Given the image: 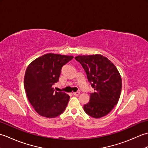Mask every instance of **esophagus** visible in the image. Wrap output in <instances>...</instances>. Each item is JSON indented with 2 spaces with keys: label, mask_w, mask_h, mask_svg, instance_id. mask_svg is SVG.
Segmentation results:
<instances>
[{
  "label": "esophagus",
  "mask_w": 148,
  "mask_h": 148,
  "mask_svg": "<svg viewBox=\"0 0 148 148\" xmlns=\"http://www.w3.org/2000/svg\"><path fill=\"white\" fill-rule=\"evenodd\" d=\"M80 94V92H74L73 93V95H75V96H78Z\"/></svg>",
  "instance_id": "obj_1"
}]
</instances>
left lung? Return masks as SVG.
Listing matches in <instances>:
<instances>
[{
  "label": "left lung",
  "mask_w": 148,
  "mask_h": 148,
  "mask_svg": "<svg viewBox=\"0 0 148 148\" xmlns=\"http://www.w3.org/2000/svg\"><path fill=\"white\" fill-rule=\"evenodd\" d=\"M75 59L85 71L94 92L83 106L86 114L95 118L105 116L117 104L121 95V77L113 63L102 55H78Z\"/></svg>",
  "instance_id": "obj_1"
}]
</instances>
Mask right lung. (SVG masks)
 I'll return each mask as SVG.
<instances>
[{
	"instance_id": "add662e5",
	"label": "right lung",
	"mask_w": 148,
	"mask_h": 148,
	"mask_svg": "<svg viewBox=\"0 0 148 148\" xmlns=\"http://www.w3.org/2000/svg\"><path fill=\"white\" fill-rule=\"evenodd\" d=\"M74 56L47 53L28 65L24 77V88L27 98L40 116L53 118L64 112L70 97L55 92L53 84L57 82L63 65Z\"/></svg>"
}]
</instances>
